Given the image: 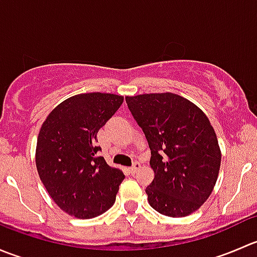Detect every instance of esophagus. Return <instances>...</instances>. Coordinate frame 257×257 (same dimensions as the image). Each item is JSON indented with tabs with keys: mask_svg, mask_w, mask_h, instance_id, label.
Returning <instances> with one entry per match:
<instances>
[{
	"mask_svg": "<svg viewBox=\"0 0 257 257\" xmlns=\"http://www.w3.org/2000/svg\"><path fill=\"white\" fill-rule=\"evenodd\" d=\"M139 168H141V163H138V162L134 163V164L132 165V168H131V173H132V174H136L137 170H138Z\"/></svg>",
	"mask_w": 257,
	"mask_h": 257,
	"instance_id": "esophagus-1",
	"label": "esophagus"
}]
</instances>
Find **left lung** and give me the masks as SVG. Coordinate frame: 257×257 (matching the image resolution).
<instances>
[{
	"mask_svg": "<svg viewBox=\"0 0 257 257\" xmlns=\"http://www.w3.org/2000/svg\"><path fill=\"white\" fill-rule=\"evenodd\" d=\"M125 102L152 153L154 180L145 189L150 206L172 217L198 210L214 189L221 162L208 116L173 93L125 97Z\"/></svg>",
	"mask_w": 257,
	"mask_h": 257,
	"instance_id": "1",
	"label": "left lung"
}]
</instances>
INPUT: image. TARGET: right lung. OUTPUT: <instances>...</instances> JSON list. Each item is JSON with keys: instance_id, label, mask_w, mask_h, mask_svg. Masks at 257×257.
I'll return each instance as SVG.
<instances>
[{"instance_id": "1", "label": "right lung", "mask_w": 257, "mask_h": 257, "mask_svg": "<svg viewBox=\"0 0 257 257\" xmlns=\"http://www.w3.org/2000/svg\"><path fill=\"white\" fill-rule=\"evenodd\" d=\"M123 103L121 95L85 93L57 105L41 126L38 175L54 203L78 219L110 209L124 174L99 157L97 133Z\"/></svg>"}]
</instances>
